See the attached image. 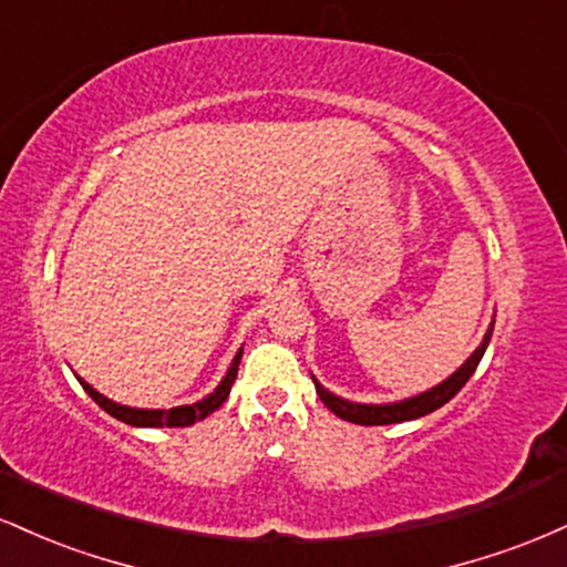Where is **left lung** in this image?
I'll return each mask as SVG.
<instances>
[{
	"mask_svg": "<svg viewBox=\"0 0 567 567\" xmlns=\"http://www.w3.org/2000/svg\"><path fill=\"white\" fill-rule=\"evenodd\" d=\"M493 324L487 328V333L483 338V343H480L477 349L472 351L470 360L464 362L451 379H445L442 383H437L434 389H429L424 394H415L410 396V400H400V402H389V405H360V402H349V400H341V396L330 394L328 389L322 386V383H317L315 375V386H317V394H320V400L324 402V408L333 410L338 419L343 421H351V424H360V426H383V424H400V421H413V419H421V415L426 413H434V410L445 405V402H451L455 394L464 389V383L472 379V373L477 370L480 360H483L487 343H491V336H493Z\"/></svg>",
	"mask_w": 567,
	"mask_h": 567,
	"instance_id": "obj_1",
	"label": "left lung"
}]
</instances>
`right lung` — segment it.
<instances>
[{
  "mask_svg": "<svg viewBox=\"0 0 567 567\" xmlns=\"http://www.w3.org/2000/svg\"><path fill=\"white\" fill-rule=\"evenodd\" d=\"M239 360H243V349L237 351L231 368L226 370L224 381L218 383L216 392L207 394L205 400L194 402V405H178V408H171V410H143V408L116 405V402L109 400V396L95 392V389L90 386L87 381L80 379V383H82L84 392L93 396L97 405L106 410L109 415H114L116 421H125V424H130V426H192V424H197V421L207 419L210 413H216V410L224 405L226 396H229V392H231V383H234V379H237Z\"/></svg>",
  "mask_w": 567,
  "mask_h": 567,
  "instance_id": "right-lung-1",
  "label": "right lung"
}]
</instances>
